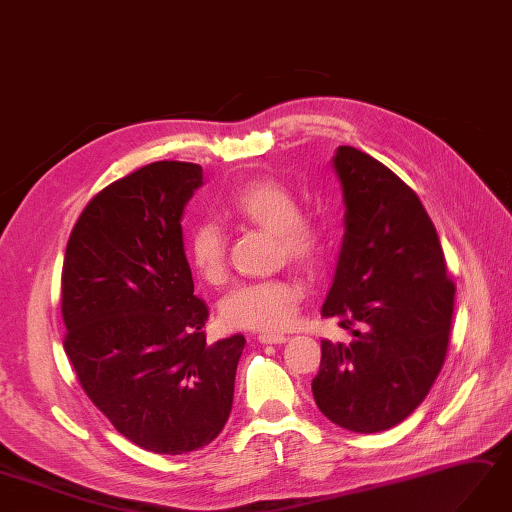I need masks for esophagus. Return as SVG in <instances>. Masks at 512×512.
I'll return each mask as SVG.
<instances>
[{
  "instance_id": "1",
  "label": "esophagus",
  "mask_w": 512,
  "mask_h": 512,
  "mask_svg": "<svg viewBox=\"0 0 512 512\" xmlns=\"http://www.w3.org/2000/svg\"><path fill=\"white\" fill-rule=\"evenodd\" d=\"M286 340L288 338L284 334H260L258 336V342H262V344H282Z\"/></svg>"
}]
</instances>
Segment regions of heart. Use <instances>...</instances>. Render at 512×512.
Returning <instances> with one entry per match:
<instances>
[{"instance_id": "1", "label": "heart", "mask_w": 512, "mask_h": 512, "mask_svg": "<svg viewBox=\"0 0 512 512\" xmlns=\"http://www.w3.org/2000/svg\"><path fill=\"white\" fill-rule=\"evenodd\" d=\"M226 213L239 222L273 232L278 258L312 271L323 262L327 232L312 217L301 215L297 196L275 178H254L234 189ZM187 256L204 282L222 284L228 275L226 234L213 222H200L187 234ZM303 299L301 282L290 273L243 282L222 301V316L230 327L278 331L295 319Z\"/></svg>"}]
</instances>
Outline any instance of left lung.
Here are the masks:
<instances>
[{"mask_svg":"<svg viewBox=\"0 0 512 512\" xmlns=\"http://www.w3.org/2000/svg\"><path fill=\"white\" fill-rule=\"evenodd\" d=\"M334 170L347 230L321 314L355 338L321 340L312 394L334 424L379 433L431 392L446 362L457 288L416 191L351 146L338 148Z\"/></svg>","mask_w":512,"mask_h":512,"instance_id":"left-lung-1","label":"left lung"}]
</instances>
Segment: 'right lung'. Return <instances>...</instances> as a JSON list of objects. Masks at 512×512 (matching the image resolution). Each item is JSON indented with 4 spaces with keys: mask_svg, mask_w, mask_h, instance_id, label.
Here are the masks:
<instances>
[{
    "mask_svg": "<svg viewBox=\"0 0 512 512\" xmlns=\"http://www.w3.org/2000/svg\"><path fill=\"white\" fill-rule=\"evenodd\" d=\"M202 168L155 161L101 189L68 237L64 351L120 435L155 454L209 446L228 422L243 336L206 342L181 217Z\"/></svg>",
    "mask_w": 512,
    "mask_h": 512,
    "instance_id": "obj_1",
    "label": "right lung"
}]
</instances>
